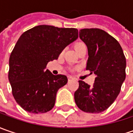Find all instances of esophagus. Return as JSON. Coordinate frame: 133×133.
I'll list each match as a JSON object with an SVG mask.
<instances>
[{"instance_id":"34e87169","label":"esophagus","mask_w":133,"mask_h":133,"mask_svg":"<svg viewBox=\"0 0 133 133\" xmlns=\"http://www.w3.org/2000/svg\"><path fill=\"white\" fill-rule=\"evenodd\" d=\"M74 78H72V77H69V78H68V81H69V82H70V81H74Z\"/></svg>"}]
</instances>
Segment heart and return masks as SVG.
<instances>
[{
    "instance_id": "heart-1",
    "label": "heart",
    "mask_w": 133,
    "mask_h": 133,
    "mask_svg": "<svg viewBox=\"0 0 133 133\" xmlns=\"http://www.w3.org/2000/svg\"><path fill=\"white\" fill-rule=\"evenodd\" d=\"M74 47H75V51H76V52H78V51H79V50L82 49L86 48L87 46H86V45H85L84 43L78 42V43H76V44H75Z\"/></svg>"
}]
</instances>
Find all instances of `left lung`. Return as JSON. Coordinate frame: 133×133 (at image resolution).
<instances>
[{"label":"left lung","mask_w":133,"mask_h":133,"mask_svg":"<svg viewBox=\"0 0 133 133\" xmlns=\"http://www.w3.org/2000/svg\"><path fill=\"white\" fill-rule=\"evenodd\" d=\"M81 40L88 49L87 70L95 75L92 86L79 81L74 94L80 110L99 113L110 107L121 91L126 78V58L119 43L100 29H83Z\"/></svg>","instance_id":"8db88e82"}]
</instances>
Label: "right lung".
Listing matches in <instances>:
<instances>
[{
  "mask_svg": "<svg viewBox=\"0 0 133 133\" xmlns=\"http://www.w3.org/2000/svg\"><path fill=\"white\" fill-rule=\"evenodd\" d=\"M78 38L75 28L40 25L23 32L9 57V81L16 102L31 113L53 108L57 92L67 83L64 75L46 69L64 49Z\"/></svg>",
  "mask_w": 133,
  "mask_h": 133,
  "instance_id": "add662e5",
  "label": "right lung"
}]
</instances>
